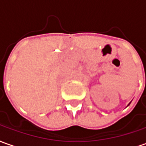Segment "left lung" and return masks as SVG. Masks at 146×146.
Wrapping results in <instances>:
<instances>
[{
	"mask_svg": "<svg viewBox=\"0 0 146 146\" xmlns=\"http://www.w3.org/2000/svg\"><path fill=\"white\" fill-rule=\"evenodd\" d=\"M129 105H128V106H129Z\"/></svg>",
	"mask_w": 146,
	"mask_h": 146,
	"instance_id": "8db88e82",
	"label": "left lung"
}]
</instances>
